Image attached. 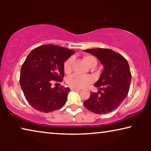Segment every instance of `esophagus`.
<instances>
[{
  "mask_svg": "<svg viewBox=\"0 0 151 151\" xmlns=\"http://www.w3.org/2000/svg\"><path fill=\"white\" fill-rule=\"evenodd\" d=\"M71 88V91H80L79 88H73V87H71L70 88Z\"/></svg>",
  "mask_w": 151,
  "mask_h": 151,
  "instance_id": "esophagus-1",
  "label": "esophagus"
}]
</instances>
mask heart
Wrapping results in <instances>:
<instances>
[{
	"instance_id": "b5f03b06",
	"label": "heart",
	"mask_w": 151,
	"mask_h": 151,
	"mask_svg": "<svg viewBox=\"0 0 151 151\" xmlns=\"http://www.w3.org/2000/svg\"><path fill=\"white\" fill-rule=\"evenodd\" d=\"M82 59H83V60L85 62L86 65L89 67H96L97 65V63H98V61H97L96 58L92 55H84L83 57H82ZM72 64H73V58L72 57L68 58L65 62L63 65V69L64 71L66 73L69 74L71 72ZM66 82H67L68 85L71 86V87L81 88L93 82V78L90 76H82L77 75V74H73V75L69 76L67 78V81Z\"/></svg>"
}]
</instances>
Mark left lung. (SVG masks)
<instances>
[{"label":"left lung","mask_w":151,"mask_h":151,"mask_svg":"<svg viewBox=\"0 0 151 151\" xmlns=\"http://www.w3.org/2000/svg\"><path fill=\"white\" fill-rule=\"evenodd\" d=\"M98 58L104 67L99 80L94 84L98 93H91L84 102L88 111L106 114L114 111L127 98L131 81V73L127 60L109 49L84 50Z\"/></svg>","instance_id":"obj_1"}]
</instances>
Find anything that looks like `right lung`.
Masks as SVG:
<instances>
[{"instance_id":"add662e5","label":"right lung","mask_w":151,"mask_h":151,"mask_svg":"<svg viewBox=\"0 0 151 151\" xmlns=\"http://www.w3.org/2000/svg\"><path fill=\"white\" fill-rule=\"evenodd\" d=\"M74 51L54 45L33 49L22 64L20 84L26 100L33 108L49 113L62 108L67 100L69 88H51L53 82H62L64 63Z\"/></svg>"}]
</instances>
